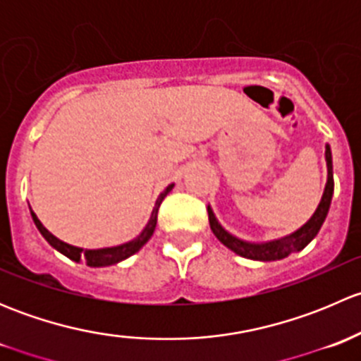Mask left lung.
I'll use <instances>...</instances> for the list:
<instances>
[{"label":"left lung","mask_w":361,"mask_h":361,"mask_svg":"<svg viewBox=\"0 0 361 361\" xmlns=\"http://www.w3.org/2000/svg\"><path fill=\"white\" fill-rule=\"evenodd\" d=\"M325 162H326V183L323 188L322 201H319L318 207L312 213V216L302 225L300 228L292 232L283 238L271 239V241H246V239L238 238V235L231 234L224 225L218 221L216 214H214L213 207L207 206V214H209V227L213 234L216 235L218 241L228 250L234 251L239 257L250 258V260L258 262H274L281 260V258L288 257L292 253H298L318 235L319 228H322L323 221H325L326 214H329L330 202H332L334 195V164H332V150L330 145H325Z\"/></svg>","instance_id":"8db88e82"}]
</instances>
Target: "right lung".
<instances>
[{
	"label": "right lung",
	"mask_w": 361,
	"mask_h": 361,
	"mask_svg": "<svg viewBox=\"0 0 361 361\" xmlns=\"http://www.w3.org/2000/svg\"><path fill=\"white\" fill-rule=\"evenodd\" d=\"M173 187H174V183H171V185H167L166 190L160 192L157 201H155L154 209H152L150 218H148V224L145 225V228L136 235V238L130 239V241H127V243H123V245L110 246V248L89 250V248H80V246L68 245V243L61 241L59 238H56L52 232H49L45 227H43V224L38 220V216H36V213L31 209V207H29V211H31L32 221H35V225H36V228L39 231V234L45 238V241L49 243L54 250H57L59 253H63L64 257H68L69 260H73V262H78V264L80 262H85L89 267H108V265H115V264H118V262L126 260V258L133 257L134 253H137V251L147 245L148 239L154 235L155 225H157V213H159L160 204H162L164 197H166V195L173 190Z\"/></svg>",
	"instance_id": "add662e5"
}]
</instances>
